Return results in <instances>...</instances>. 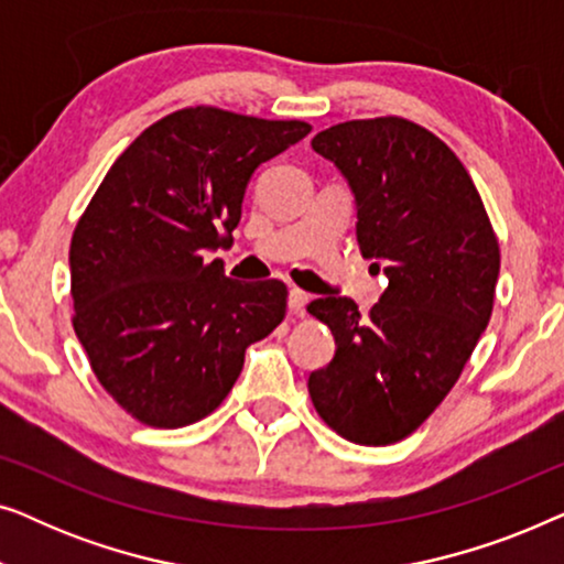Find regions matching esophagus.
I'll list each match as a JSON object with an SVG mask.
<instances>
[{"mask_svg": "<svg viewBox=\"0 0 564 564\" xmlns=\"http://www.w3.org/2000/svg\"><path fill=\"white\" fill-rule=\"evenodd\" d=\"M307 303H311V295H307V292L297 290V288H292V290H290L288 305H290V311H292V313H295V315H303Z\"/></svg>", "mask_w": 564, "mask_h": 564, "instance_id": "esophagus-1", "label": "esophagus"}]
</instances>
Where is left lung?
Wrapping results in <instances>:
<instances>
[{
    "label": "left lung",
    "instance_id": "left-lung-1",
    "mask_svg": "<svg viewBox=\"0 0 564 564\" xmlns=\"http://www.w3.org/2000/svg\"><path fill=\"white\" fill-rule=\"evenodd\" d=\"M313 151L349 182L361 257L382 267L388 290L369 315L349 297L307 305L336 338L307 390L336 434L384 446L436 411L488 328L498 238L462 161L411 120L338 122Z\"/></svg>",
    "mask_w": 564,
    "mask_h": 564
}]
</instances>
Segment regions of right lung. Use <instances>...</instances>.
Instances as JSON below:
<instances>
[{"label":"right lung","mask_w":564,"mask_h":564,"mask_svg":"<svg viewBox=\"0 0 564 564\" xmlns=\"http://www.w3.org/2000/svg\"><path fill=\"white\" fill-rule=\"evenodd\" d=\"M307 133L303 120L187 107L145 128L105 174L68 251L74 330L133 419H205L241 375L246 346L282 323L284 282H236L207 251L234 243L251 174Z\"/></svg>","instance_id":"1"}]
</instances>
